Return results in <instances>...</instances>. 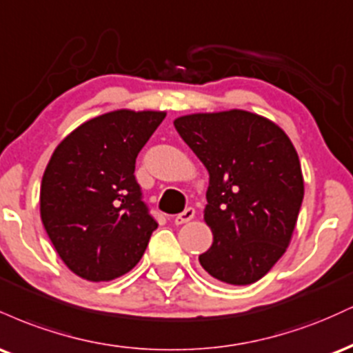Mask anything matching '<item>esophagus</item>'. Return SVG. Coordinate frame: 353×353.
Listing matches in <instances>:
<instances>
[{"instance_id": "obj_1", "label": "esophagus", "mask_w": 353, "mask_h": 353, "mask_svg": "<svg viewBox=\"0 0 353 353\" xmlns=\"http://www.w3.org/2000/svg\"><path fill=\"white\" fill-rule=\"evenodd\" d=\"M194 216H196V210H194V208H185L181 214L174 216V224H176V225L185 224V222L192 221Z\"/></svg>"}]
</instances>
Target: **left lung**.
<instances>
[{
  "mask_svg": "<svg viewBox=\"0 0 353 353\" xmlns=\"http://www.w3.org/2000/svg\"><path fill=\"white\" fill-rule=\"evenodd\" d=\"M209 172L204 221L212 245L202 269L249 285L272 269L292 241L303 176L292 141L274 121L244 111L194 112L174 119Z\"/></svg>",
  "mask_w": 353,
  "mask_h": 353,
  "instance_id": "1",
  "label": "left lung"
}]
</instances>
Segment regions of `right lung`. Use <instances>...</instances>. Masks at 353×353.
I'll use <instances>...</instances> for the list:
<instances>
[{"label": "right lung", "instance_id": "right-lung-1", "mask_svg": "<svg viewBox=\"0 0 353 353\" xmlns=\"http://www.w3.org/2000/svg\"><path fill=\"white\" fill-rule=\"evenodd\" d=\"M165 111L116 109L70 132L44 169L39 212L61 261L91 282L121 277L143 257L157 222L141 201L136 157Z\"/></svg>", "mask_w": 353, "mask_h": 353}]
</instances>
